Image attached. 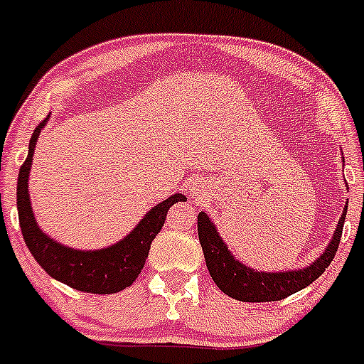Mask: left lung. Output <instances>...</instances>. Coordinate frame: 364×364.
<instances>
[{
  "label": "left lung",
  "instance_id": "8db88e82",
  "mask_svg": "<svg viewBox=\"0 0 364 364\" xmlns=\"http://www.w3.org/2000/svg\"><path fill=\"white\" fill-rule=\"evenodd\" d=\"M346 210H348V202L337 222L332 240L319 259L314 260L306 268L268 273L257 272L235 259L228 250V244L220 239L211 218L204 211H200L198 213V240H200L205 266L210 269L211 279L224 294L242 302L282 301L291 294H297L299 290L310 286L315 279H319L336 257L343 226H345Z\"/></svg>",
  "mask_w": 364,
  "mask_h": 364
}]
</instances>
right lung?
<instances>
[{
    "label": "right lung",
    "mask_w": 364,
    "mask_h": 364,
    "mask_svg": "<svg viewBox=\"0 0 364 364\" xmlns=\"http://www.w3.org/2000/svg\"><path fill=\"white\" fill-rule=\"evenodd\" d=\"M47 120L49 117L38 124L32 133L27 160L19 169L18 176L16 197H18L19 228L23 233L25 244L38 264L49 273L50 277L70 286L74 290L100 295L125 290L136 281L138 273L142 272L147 255H149L151 242L166 222L167 210L176 202H184L186 197L175 193L159 205H154L153 210L144 215L142 220L138 222L136 228L127 237L109 247L83 252V250H74L65 244L56 242L38 226L32 213L31 198H28V171L32 166V154Z\"/></svg>",
    "instance_id": "obj_1"
}]
</instances>
